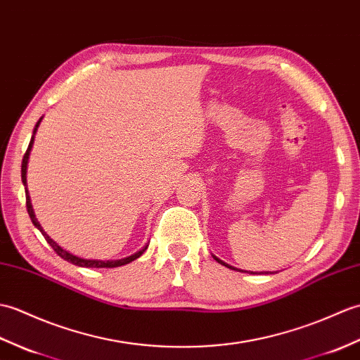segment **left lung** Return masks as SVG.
<instances>
[{"label": "left lung", "mask_w": 360, "mask_h": 360, "mask_svg": "<svg viewBox=\"0 0 360 360\" xmlns=\"http://www.w3.org/2000/svg\"><path fill=\"white\" fill-rule=\"evenodd\" d=\"M214 259L215 260H217L219 263H220V265H223V266H226V268H229V269H236V271H240V269H237V268H234V266H231V265H228V263H225V262H223V260H220V259H217V257H215V255H214ZM242 273H243V271H242ZM268 274V273H266ZM271 274V273H269Z\"/></svg>", "instance_id": "obj_1"}]
</instances>
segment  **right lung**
Wrapping results in <instances>:
<instances>
[{
	"label": "right lung",
	"mask_w": 360,
	"mask_h": 360,
	"mask_svg": "<svg viewBox=\"0 0 360 360\" xmlns=\"http://www.w3.org/2000/svg\"><path fill=\"white\" fill-rule=\"evenodd\" d=\"M39 122H41V118H39V120H38V123L35 124L34 135H35V132H37V129H38ZM34 135H32L30 143H29V148H27V150H26V154H24V157H22V163H21V180H22V185L26 186V207H27L29 217H30L32 223H34V226H35V228H38L39 231H41V234L44 236L46 242L49 243V245L53 248V251L57 252L61 259H65V260H68V262H70V263H74V265H77V266H84V268H117V266L127 265V263H131V262H134L135 259H139L140 255L148 250V245H146L145 248H143V250H140L139 252H135V254L129 255V257H124V259H118V260H92V259H82V257H77V255L70 254V252H69V251H66V250H63V248H61L57 242H53L52 238L44 233V229L41 228V225H39V221H38V220H37V217H35L34 207H32L30 197H29V191H27V180H26L27 162H29V154H30L32 145H34Z\"/></svg>",
	"instance_id": "right-lung-1"
}]
</instances>
